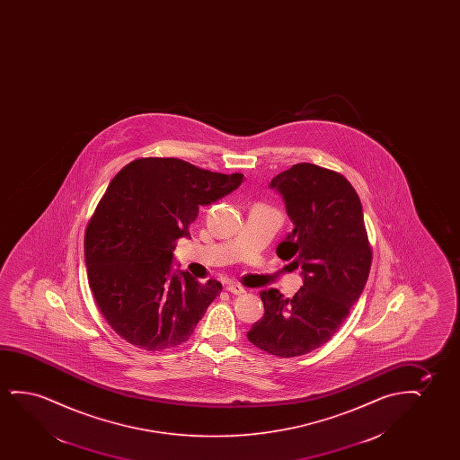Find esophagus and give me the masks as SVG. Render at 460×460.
<instances>
[{"label": "esophagus", "mask_w": 460, "mask_h": 460, "mask_svg": "<svg viewBox=\"0 0 460 460\" xmlns=\"http://www.w3.org/2000/svg\"><path fill=\"white\" fill-rule=\"evenodd\" d=\"M227 292H231L234 296H242V294H245V289L239 286V284L231 283L226 286Z\"/></svg>", "instance_id": "1"}]
</instances>
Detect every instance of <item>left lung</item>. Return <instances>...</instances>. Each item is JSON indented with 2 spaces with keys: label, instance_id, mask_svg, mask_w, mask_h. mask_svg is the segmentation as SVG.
I'll use <instances>...</instances> for the list:
<instances>
[{
  "label": "left lung",
  "instance_id": "8db88e82",
  "mask_svg": "<svg viewBox=\"0 0 460 460\" xmlns=\"http://www.w3.org/2000/svg\"><path fill=\"white\" fill-rule=\"evenodd\" d=\"M270 187L294 223L277 254L302 267L303 286L292 298L262 290L264 317L246 336L261 350L290 358L313 352L340 330L365 289L372 252L358 195L340 172L296 164Z\"/></svg>",
  "mask_w": 460,
  "mask_h": 460
}]
</instances>
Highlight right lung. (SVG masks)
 <instances>
[{
  "label": "right lung",
  "instance_id": "add662e5",
  "mask_svg": "<svg viewBox=\"0 0 460 460\" xmlns=\"http://www.w3.org/2000/svg\"><path fill=\"white\" fill-rule=\"evenodd\" d=\"M243 174L201 170L181 158H137L108 185L84 233V261L95 303L122 340L145 350L179 346L220 296L171 270L176 240L201 206L239 189Z\"/></svg>",
  "mask_w": 460,
  "mask_h": 460
}]
</instances>
